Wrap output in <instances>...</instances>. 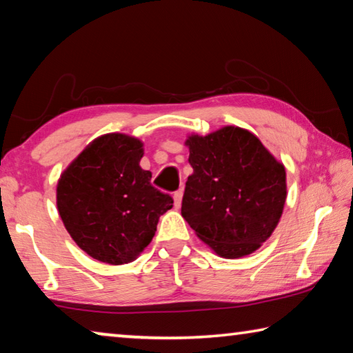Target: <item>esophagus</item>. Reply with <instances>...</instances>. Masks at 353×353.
<instances>
[{
  "label": "esophagus",
  "mask_w": 353,
  "mask_h": 353,
  "mask_svg": "<svg viewBox=\"0 0 353 353\" xmlns=\"http://www.w3.org/2000/svg\"><path fill=\"white\" fill-rule=\"evenodd\" d=\"M172 198H174V205H176V208L181 207V204H182V198H183V188L177 190L176 193H174V196H172Z\"/></svg>",
  "instance_id": "1"
}]
</instances>
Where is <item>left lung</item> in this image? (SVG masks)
I'll return each mask as SVG.
<instances>
[{
	"instance_id": "left-lung-1",
	"label": "left lung",
	"mask_w": 353,
	"mask_h": 353,
	"mask_svg": "<svg viewBox=\"0 0 353 353\" xmlns=\"http://www.w3.org/2000/svg\"><path fill=\"white\" fill-rule=\"evenodd\" d=\"M182 216L214 254L241 259L272 235L286 201L282 162L248 129L224 126L188 135Z\"/></svg>"
}]
</instances>
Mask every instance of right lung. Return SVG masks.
Masks as SVG:
<instances>
[{"mask_svg": "<svg viewBox=\"0 0 353 353\" xmlns=\"http://www.w3.org/2000/svg\"><path fill=\"white\" fill-rule=\"evenodd\" d=\"M143 141L105 134L88 143L59 177L56 199L65 229L92 259L134 261L157 230L172 198L151 185L140 166Z\"/></svg>", "mask_w": 353, "mask_h": 353, "instance_id": "add662e5", "label": "right lung"}]
</instances>
